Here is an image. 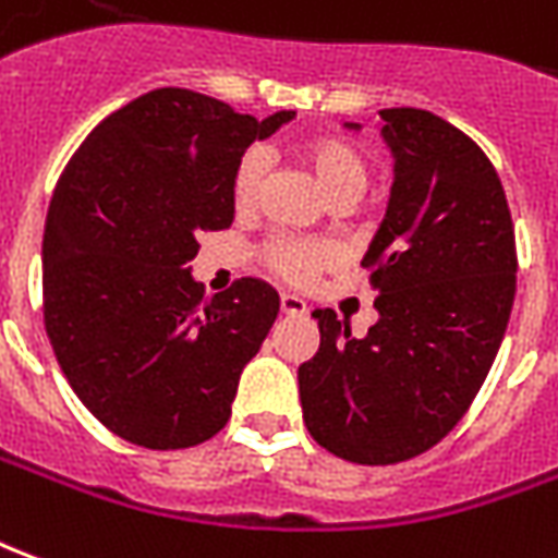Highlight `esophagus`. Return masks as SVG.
I'll list each match as a JSON object with an SVG mask.
<instances>
[{"label":"esophagus","mask_w":558,"mask_h":558,"mask_svg":"<svg viewBox=\"0 0 558 558\" xmlns=\"http://www.w3.org/2000/svg\"><path fill=\"white\" fill-rule=\"evenodd\" d=\"M279 306H282L286 315H306V300L298 298V294H282Z\"/></svg>","instance_id":"esophagus-1"}]
</instances>
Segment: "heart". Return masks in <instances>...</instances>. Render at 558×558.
<instances>
[{
    "label": "heart",
    "mask_w": 558,
    "mask_h": 558,
    "mask_svg": "<svg viewBox=\"0 0 558 558\" xmlns=\"http://www.w3.org/2000/svg\"><path fill=\"white\" fill-rule=\"evenodd\" d=\"M300 159L310 168L315 183L322 185L327 201H342V197L361 195L366 185V165L357 156V149L339 137H310L300 144ZM264 180V159L260 153H246L236 165L234 180H231V197L236 207H252L260 192ZM339 260V248L327 240H294V236H276L267 246V264L272 272H279L288 282H306L315 272L333 267Z\"/></svg>",
    "instance_id": "heart-1"
}]
</instances>
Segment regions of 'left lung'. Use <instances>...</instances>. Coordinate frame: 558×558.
<instances>
[{"mask_svg":"<svg viewBox=\"0 0 558 558\" xmlns=\"http://www.w3.org/2000/svg\"><path fill=\"white\" fill-rule=\"evenodd\" d=\"M381 120L393 185L361 260L378 322L357 339L315 310L322 345L298 369L310 436L361 465L412 460L448 436L496 361L517 291L511 209L484 149L429 110Z\"/></svg>","mask_w":558,"mask_h":558,"instance_id":"left-lung-1","label":"left lung"}]
</instances>
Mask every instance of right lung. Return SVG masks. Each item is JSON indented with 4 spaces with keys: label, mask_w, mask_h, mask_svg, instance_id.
<instances>
[{
    "label": "right lung",
    "mask_w": 558,
    "mask_h": 558,
    "mask_svg": "<svg viewBox=\"0 0 558 558\" xmlns=\"http://www.w3.org/2000/svg\"><path fill=\"white\" fill-rule=\"evenodd\" d=\"M291 120L165 86L98 122L59 177L41 246L47 336L71 390L125 441L180 450L228 424L279 294L236 279L207 298L189 260L197 236L234 222L248 144Z\"/></svg>",
    "instance_id": "1"
}]
</instances>
